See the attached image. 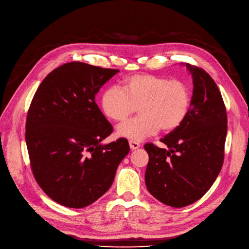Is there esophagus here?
<instances>
[{
  "label": "esophagus",
  "mask_w": 249,
  "mask_h": 249,
  "mask_svg": "<svg viewBox=\"0 0 249 249\" xmlns=\"http://www.w3.org/2000/svg\"><path fill=\"white\" fill-rule=\"evenodd\" d=\"M129 144H130V147L132 149H137V148L140 147V143H138L137 141H134V140H130Z\"/></svg>",
  "instance_id": "34e87169"
}]
</instances>
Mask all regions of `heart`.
<instances>
[{
  "label": "heart",
  "mask_w": 249,
  "mask_h": 249,
  "mask_svg": "<svg viewBox=\"0 0 249 249\" xmlns=\"http://www.w3.org/2000/svg\"><path fill=\"white\" fill-rule=\"evenodd\" d=\"M101 106L104 114L116 123H124L138 107L140 115L119 125L117 133L140 141L160 129L163 132L178 129L189 113L191 91L182 80L138 73L124 79L119 87L105 90Z\"/></svg>",
  "instance_id": "obj_1"
}]
</instances>
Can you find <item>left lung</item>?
<instances>
[{"label":"left lung","instance_id":"obj_1","mask_svg":"<svg viewBox=\"0 0 249 249\" xmlns=\"http://www.w3.org/2000/svg\"><path fill=\"white\" fill-rule=\"evenodd\" d=\"M193 78L189 113L178 129L144 145L148 192L165 205L183 208L201 198L219 175L228 132L227 108L212 77L201 67L186 64Z\"/></svg>","mask_w":249,"mask_h":249}]
</instances>
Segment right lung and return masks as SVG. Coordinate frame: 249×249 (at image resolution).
<instances>
[{
  "mask_svg": "<svg viewBox=\"0 0 249 249\" xmlns=\"http://www.w3.org/2000/svg\"><path fill=\"white\" fill-rule=\"evenodd\" d=\"M118 70L83 62L65 63L37 88L27 114L26 143L37 184L64 207L91 205L111 187L119 163L129 154L125 138L101 141L112 124L95 94Z\"/></svg>",
  "mask_w": 249,
  "mask_h": 249,
  "instance_id": "add662e5",
  "label": "right lung"
}]
</instances>
